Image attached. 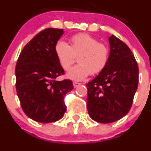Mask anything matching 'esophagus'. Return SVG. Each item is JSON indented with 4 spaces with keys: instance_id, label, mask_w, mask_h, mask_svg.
<instances>
[{
    "instance_id": "1",
    "label": "esophagus",
    "mask_w": 151,
    "mask_h": 151,
    "mask_svg": "<svg viewBox=\"0 0 151 151\" xmlns=\"http://www.w3.org/2000/svg\"><path fill=\"white\" fill-rule=\"evenodd\" d=\"M81 84V83H79V82L73 81V86H74V87H75V88L78 87V86H80Z\"/></svg>"
}]
</instances>
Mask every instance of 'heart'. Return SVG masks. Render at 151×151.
<instances>
[{"instance_id": "b5f03b06", "label": "heart", "mask_w": 151, "mask_h": 151, "mask_svg": "<svg viewBox=\"0 0 151 151\" xmlns=\"http://www.w3.org/2000/svg\"><path fill=\"white\" fill-rule=\"evenodd\" d=\"M55 53L64 70H68L78 56V64L73 67L67 73L68 78L81 81L89 73L101 72L106 65L109 50L106 45L86 33L73 35L70 38V46L63 40L55 45Z\"/></svg>"}]
</instances>
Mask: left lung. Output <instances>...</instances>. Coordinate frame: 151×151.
I'll return each mask as SVG.
<instances>
[{
	"mask_svg": "<svg viewBox=\"0 0 151 151\" xmlns=\"http://www.w3.org/2000/svg\"><path fill=\"white\" fill-rule=\"evenodd\" d=\"M110 53L104 69L86 83L88 113L101 123L126 116L132 105L139 82V68L126 43L111 35Z\"/></svg>",
	"mask_w": 151,
	"mask_h": 151,
	"instance_id": "8db88e82",
	"label": "left lung"
}]
</instances>
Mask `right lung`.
Here are the masks:
<instances>
[{"mask_svg": "<svg viewBox=\"0 0 151 151\" xmlns=\"http://www.w3.org/2000/svg\"><path fill=\"white\" fill-rule=\"evenodd\" d=\"M63 29L46 28L23 47L15 68L16 89L23 111L39 123L62 118L67 110L64 98L73 89L72 81H56L65 73L55 53Z\"/></svg>", "mask_w": 151, "mask_h": 151, "instance_id": "add662e5", "label": "right lung"}]
</instances>
